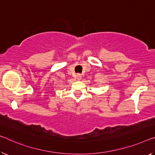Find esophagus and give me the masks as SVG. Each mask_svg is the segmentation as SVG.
Segmentation results:
<instances>
[{
	"instance_id": "34e87169",
	"label": "esophagus",
	"mask_w": 155,
	"mask_h": 155,
	"mask_svg": "<svg viewBox=\"0 0 155 155\" xmlns=\"http://www.w3.org/2000/svg\"><path fill=\"white\" fill-rule=\"evenodd\" d=\"M76 77H77V78L78 80H81V78H82L81 75L80 74H77V76H76Z\"/></svg>"
}]
</instances>
